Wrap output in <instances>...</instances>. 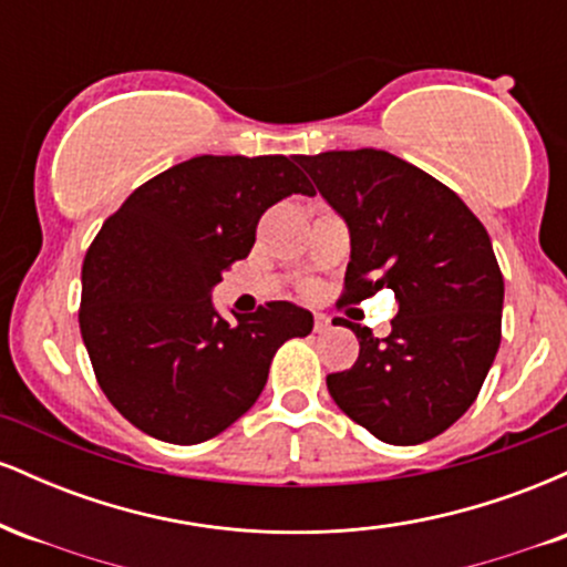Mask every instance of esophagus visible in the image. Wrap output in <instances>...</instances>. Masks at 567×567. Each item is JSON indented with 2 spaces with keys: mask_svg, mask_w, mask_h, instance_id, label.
Instances as JSON below:
<instances>
[{
  "mask_svg": "<svg viewBox=\"0 0 567 567\" xmlns=\"http://www.w3.org/2000/svg\"><path fill=\"white\" fill-rule=\"evenodd\" d=\"M315 330H317V333H328L330 317L328 315H315Z\"/></svg>",
  "mask_w": 567,
  "mask_h": 567,
  "instance_id": "esophagus-1",
  "label": "esophagus"
}]
</instances>
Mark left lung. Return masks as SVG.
Returning <instances> with one entry per match:
<instances>
[{
    "label": "left lung",
    "mask_w": 567,
    "mask_h": 567,
    "mask_svg": "<svg viewBox=\"0 0 567 567\" xmlns=\"http://www.w3.org/2000/svg\"><path fill=\"white\" fill-rule=\"evenodd\" d=\"M347 220L343 301L394 290L392 333L360 338L349 370L328 375L336 405L389 445H419L477 400L501 343L504 277L477 216L437 178L379 148L298 157Z\"/></svg>",
    "instance_id": "obj_1"
}]
</instances>
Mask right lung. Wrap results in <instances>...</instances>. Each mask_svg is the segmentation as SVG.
I'll list each match as a JSON object with an SVG mask.
<instances>
[{
	"mask_svg": "<svg viewBox=\"0 0 567 567\" xmlns=\"http://www.w3.org/2000/svg\"><path fill=\"white\" fill-rule=\"evenodd\" d=\"M309 178L282 154L202 157L135 188L82 266L80 330L103 394L141 432L197 445L252 408L311 311L269 301L224 320L213 288L256 243L258 220Z\"/></svg>",
	"mask_w": 567,
	"mask_h": 567,
	"instance_id": "1",
	"label": "right lung"
}]
</instances>
